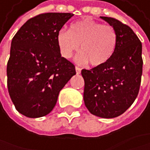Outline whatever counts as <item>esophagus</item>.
Wrapping results in <instances>:
<instances>
[{
  "label": "esophagus",
  "mask_w": 150,
  "mask_h": 150,
  "mask_svg": "<svg viewBox=\"0 0 150 150\" xmlns=\"http://www.w3.org/2000/svg\"><path fill=\"white\" fill-rule=\"evenodd\" d=\"M76 74H80V73H81V68H80V67H76Z\"/></svg>",
  "instance_id": "esophagus-1"
}]
</instances>
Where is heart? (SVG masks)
<instances>
[{
  "label": "heart",
  "mask_w": 150,
  "mask_h": 150,
  "mask_svg": "<svg viewBox=\"0 0 150 150\" xmlns=\"http://www.w3.org/2000/svg\"><path fill=\"white\" fill-rule=\"evenodd\" d=\"M117 39V33L112 26L91 20L74 22L70 30H60L57 35V43L63 57L70 58L81 44L83 51L76 57V61L81 65L90 61L93 67L103 65L112 57Z\"/></svg>",
  "instance_id": "1"
}]
</instances>
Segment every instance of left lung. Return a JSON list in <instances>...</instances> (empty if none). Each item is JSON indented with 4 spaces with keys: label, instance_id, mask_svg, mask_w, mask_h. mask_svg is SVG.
Wrapping results in <instances>:
<instances>
[{
    "label": "left lung",
    "instance_id": "1",
    "mask_svg": "<svg viewBox=\"0 0 150 150\" xmlns=\"http://www.w3.org/2000/svg\"><path fill=\"white\" fill-rule=\"evenodd\" d=\"M117 33V45L105 64L83 69V101L88 111L111 119L122 114L138 96L142 76V44L131 28L109 17H100Z\"/></svg>",
    "mask_w": 150,
    "mask_h": 150
}]
</instances>
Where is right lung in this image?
<instances>
[{
  "label": "right lung",
  "instance_id": "add662e5",
  "mask_svg": "<svg viewBox=\"0 0 150 150\" xmlns=\"http://www.w3.org/2000/svg\"><path fill=\"white\" fill-rule=\"evenodd\" d=\"M73 13L48 12L26 21L12 38L7 64V85L16 110L39 118L53 110L59 92L76 74L63 57L57 35Z\"/></svg>",
  "mask_w": 150,
  "mask_h": 150
}]
</instances>
